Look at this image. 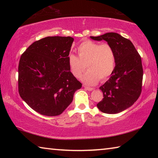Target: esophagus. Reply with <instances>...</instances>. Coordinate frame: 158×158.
<instances>
[{
	"mask_svg": "<svg viewBox=\"0 0 158 158\" xmlns=\"http://www.w3.org/2000/svg\"><path fill=\"white\" fill-rule=\"evenodd\" d=\"M84 88H85V89H86V90H89V91H91V90H93V89H93V88H90V87H88V86H85V85H84Z\"/></svg>",
	"mask_w": 158,
	"mask_h": 158,
	"instance_id": "1",
	"label": "esophagus"
}]
</instances>
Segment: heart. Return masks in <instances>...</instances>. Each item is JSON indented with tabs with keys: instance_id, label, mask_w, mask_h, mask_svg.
<instances>
[{
	"instance_id": "b5f03b06",
	"label": "heart",
	"mask_w": 158,
	"mask_h": 158,
	"mask_svg": "<svg viewBox=\"0 0 158 158\" xmlns=\"http://www.w3.org/2000/svg\"><path fill=\"white\" fill-rule=\"evenodd\" d=\"M77 51L78 56L73 53L69 54L68 64L71 73L76 78H80L87 65L89 70L81 77L85 84L96 85L100 79L104 81L113 74L116 55L109 44L86 40L77 47Z\"/></svg>"
}]
</instances>
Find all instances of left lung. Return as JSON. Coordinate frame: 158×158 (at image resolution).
<instances>
[{"instance_id": "8db88e82", "label": "left lung", "mask_w": 158, "mask_h": 158, "mask_svg": "<svg viewBox=\"0 0 158 158\" xmlns=\"http://www.w3.org/2000/svg\"><path fill=\"white\" fill-rule=\"evenodd\" d=\"M90 38L107 42L116 55L115 69L108 81L100 87L104 98L97 106L103 113H120L132 106L140 96L143 79L141 56L130 40L116 33Z\"/></svg>"}]
</instances>
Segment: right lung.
<instances>
[{"mask_svg": "<svg viewBox=\"0 0 158 158\" xmlns=\"http://www.w3.org/2000/svg\"><path fill=\"white\" fill-rule=\"evenodd\" d=\"M73 41L71 37H46L34 42L21 55L19 93L37 113L47 116L61 114L81 88L68 64Z\"/></svg>", "mask_w": 158, "mask_h": 158, "instance_id": "add662e5", "label": "right lung"}]
</instances>
